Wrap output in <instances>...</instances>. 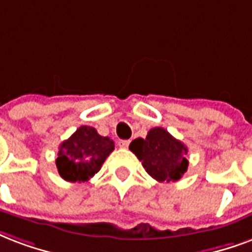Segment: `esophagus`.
Wrapping results in <instances>:
<instances>
[{
  "label": "esophagus",
  "instance_id": "1",
  "mask_svg": "<svg viewBox=\"0 0 252 252\" xmlns=\"http://www.w3.org/2000/svg\"><path fill=\"white\" fill-rule=\"evenodd\" d=\"M129 143V140H120V141H119V145H120V148H128Z\"/></svg>",
  "mask_w": 252,
  "mask_h": 252
}]
</instances>
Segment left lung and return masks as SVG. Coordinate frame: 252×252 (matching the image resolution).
Segmentation results:
<instances>
[{"label":"left lung","mask_w":252,"mask_h":252,"mask_svg":"<svg viewBox=\"0 0 252 252\" xmlns=\"http://www.w3.org/2000/svg\"><path fill=\"white\" fill-rule=\"evenodd\" d=\"M129 149L156 181H178L188 170L185 144L160 126L152 128L145 139L133 140Z\"/></svg>","instance_id":"1"}]
</instances>
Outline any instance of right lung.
Instances as JSON below:
<instances>
[{
  "label": "right lung",
  "mask_w": 252,
  "mask_h": 252,
  "mask_svg": "<svg viewBox=\"0 0 252 252\" xmlns=\"http://www.w3.org/2000/svg\"><path fill=\"white\" fill-rule=\"evenodd\" d=\"M113 149L115 144L109 137L100 136L92 126H79L59 147L55 161L58 173L66 181H88L100 170Z\"/></svg>",
  "instance_id": "right-lung-1"
}]
</instances>
